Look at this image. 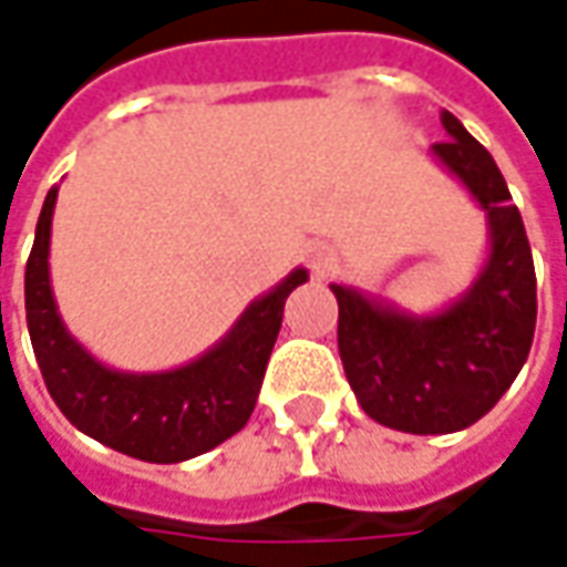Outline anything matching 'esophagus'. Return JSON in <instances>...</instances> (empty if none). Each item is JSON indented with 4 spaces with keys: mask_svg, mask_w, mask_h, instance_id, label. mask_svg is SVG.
<instances>
[{
    "mask_svg": "<svg viewBox=\"0 0 567 567\" xmlns=\"http://www.w3.org/2000/svg\"><path fill=\"white\" fill-rule=\"evenodd\" d=\"M334 261H338V251H334V246H328V243H312L306 249V265L316 274H324Z\"/></svg>",
    "mask_w": 567,
    "mask_h": 567,
    "instance_id": "obj_1",
    "label": "esophagus"
}]
</instances>
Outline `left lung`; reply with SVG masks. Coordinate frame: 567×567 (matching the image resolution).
I'll return each mask as SVG.
<instances>
[{"label":"left lung","instance_id":"obj_1","mask_svg":"<svg viewBox=\"0 0 567 567\" xmlns=\"http://www.w3.org/2000/svg\"><path fill=\"white\" fill-rule=\"evenodd\" d=\"M447 142L429 157L486 214L489 249L457 299L410 312L388 296L331 284L347 381L375 423L410 435H447L483 420L527 362L536 328L534 255L520 210L492 154L442 110Z\"/></svg>","mask_w":567,"mask_h":567}]
</instances>
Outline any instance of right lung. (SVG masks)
<instances>
[{
	"mask_svg": "<svg viewBox=\"0 0 567 567\" xmlns=\"http://www.w3.org/2000/svg\"><path fill=\"white\" fill-rule=\"evenodd\" d=\"M55 198L59 186L47 192L24 271L33 357L55 406L78 432L147 464H179L227 442L249 423L287 296L309 271L293 268L251 299L227 334L195 360L164 372H125L100 362L59 316L50 280Z\"/></svg>",
	"mask_w": 567,
	"mask_h": 567,
	"instance_id": "obj_1",
	"label": "right lung"
}]
</instances>
